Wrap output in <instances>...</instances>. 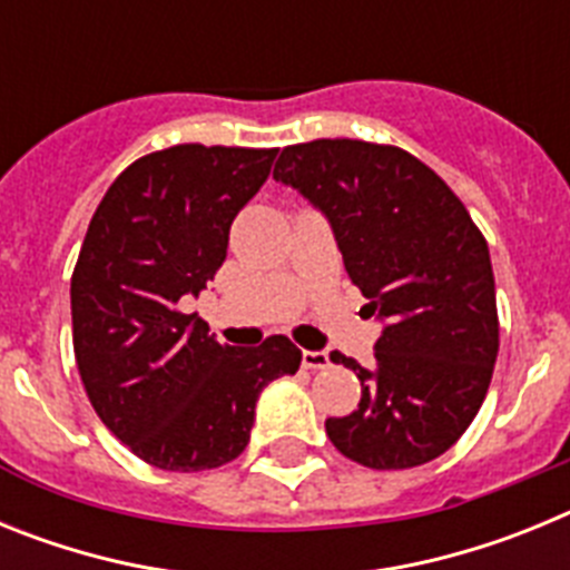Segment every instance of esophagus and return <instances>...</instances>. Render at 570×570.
Here are the masks:
<instances>
[{"label": "esophagus", "mask_w": 570, "mask_h": 570, "mask_svg": "<svg viewBox=\"0 0 570 570\" xmlns=\"http://www.w3.org/2000/svg\"><path fill=\"white\" fill-rule=\"evenodd\" d=\"M331 360L325 351H302V367H308V371H322V367H328Z\"/></svg>", "instance_id": "34e87169"}]
</instances>
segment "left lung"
Listing matches in <instances>:
<instances>
[{
    "label": "left lung",
    "mask_w": 570,
    "mask_h": 570,
    "mask_svg": "<svg viewBox=\"0 0 570 570\" xmlns=\"http://www.w3.org/2000/svg\"><path fill=\"white\" fill-rule=\"evenodd\" d=\"M276 183L328 216L367 308L385 320L362 400L325 420L347 460L396 471L436 460L471 425L491 385L500 316L488 242L460 196L396 145L314 139L282 148Z\"/></svg>",
    "instance_id": "obj_1"
}]
</instances>
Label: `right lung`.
Instances as JSON below:
<instances>
[{
    "instance_id": "obj_1",
    "label": "right lung",
    "mask_w": 570,
    "mask_h": 570,
    "mask_svg": "<svg viewBox=\"0 0 570 570\" xmlns=\"http://www.w3.org/2000/svg\"><path fill=\"white\" fill-rule=\"evenodd\" d=\"M276 148L188 142L116 176L70 276L73 354L110 434L163 471H210L245 451L262 387L296 374L288 336L219 345L179 302L228 254L230 223L268 179Z\"/></svg>"
}]
</instances>
